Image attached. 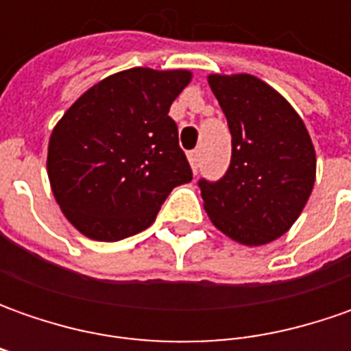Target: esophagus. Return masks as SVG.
Listing matches in <instances>:
<instances>
[{"mask_svg": "<svg viewBox=\"0 0 351 351\" xmlns=\"http://www.w3.org/2000/svg\"><path fill=\"white\" fill-rule=\"evenodd\" d=\"M187 158H189V164H191L193 171H197V168H199V150H191Z\"/></svg>", "mask_w": 351, "mask_h": 351, "instance_id": "esophagus-1", "label": "esophagus"}]
</instances>
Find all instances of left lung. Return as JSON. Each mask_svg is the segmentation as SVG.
<instances>
[{
    "mask_svg": "<svg viewBox=\"0 0 351 351\" xmlns=\"http://www.w3.org/2000/svg\"><path fill=\"white\" fill-rule=\"evenodd\" d=\"M232 134L230 166L219 182L199 180L213 224L246 246L289 230L317 176L315 146L303 119L276 89L250 74L209 75Z\"/></svg>",
    "mask_w": 351,
    "mask_h": 351,
    "instance_id": "obj_1",
    "label": "left lung"
}]
</instances>
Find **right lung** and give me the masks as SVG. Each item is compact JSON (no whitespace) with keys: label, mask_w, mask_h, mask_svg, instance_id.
<instances>
[{"label":"right lung","mask_w":351,"mask_h":351,"mask_svg":"<svg viewBox=\"0 0 351 351\" xmlns=\"http://www.w3.org/2000/svg\"><path fill=\"white\" fill-rule=\"evenodd\" d=\"M189 82L187 70L130 68L89 88L58 121L48 180L82 234L101 242L138 234L171 189L193 180L168 115Z\"/></svg>","instance_id":"add662e5"}]
</instances>
